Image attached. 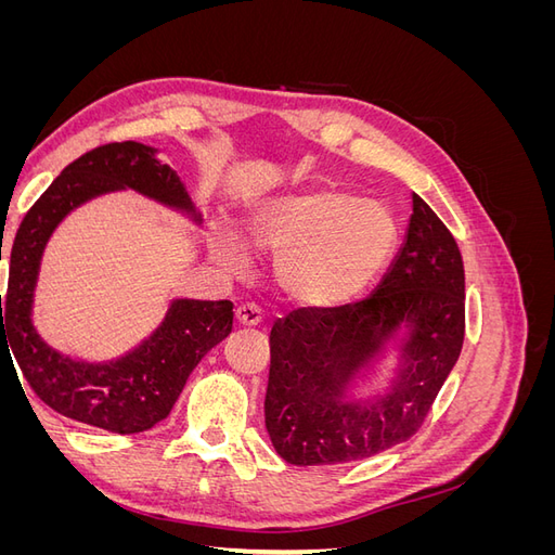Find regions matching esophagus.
I'll use <instances>...</instances> for the list:
<instances>
[{"label": "esophagus", "instance_id": "esophagus-1", "mask_svg": "<svg viewBox=\"0 0 555 555\" xmlns=\"http://www.w3.org/2000/svg\"><path fill=\"white\" fill-rule=\"evenodd\" d=\"M236 319H238V324H243V326H259L263 322V312L255 304H243L236 310Z\"/></svg>", "mask_w": 555, "mask_h": 555}]
</instances>
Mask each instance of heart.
<instances>
[{
  "mask_svg": "<svg viewBox=\"0 0 555 555\" xmlns=\"http://www.w3.org/2000/svg\"><path fill=\"white\" fill-rule=\"evenodd\" d=\"M249 241L275 255L284 298L310 310H338L367 292L389 263L398 222L379 201L335 188L280 194L257 208ZM215 255L233 271L249 261L231 229L215 233Z\"/></svg>",
  "mask_w": 555,
  "mask_h": 555,
  "instance_id": "obj_1",
  "label": "heart"
}]
</instances>
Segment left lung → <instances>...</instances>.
<instances>
[{"mask_svg": "<svg viewBox=\"0 0 555 555\" xmlns=\"http://www.w3.org/2000/svg\"><path fill=\"white\" fill-rule=\"evenodd\" d=\"M465 335L461 249L412 192L405 241L375 292L338 310L300 308L271 331L266 430L292 465L371 459L422 428ZM397 359L387 386L358 384Z\"/></svg>", "mask_w": 555, "mask_h": 555, "instance_id": "1", "label": "left lung"}]
</instances>
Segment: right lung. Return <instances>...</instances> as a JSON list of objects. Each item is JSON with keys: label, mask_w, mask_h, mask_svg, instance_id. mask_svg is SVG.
<instances>
[{"label": "right lung", "mask_w": 555, "mask_h": 555, "mask_svg": "<svg viewBox=\"0 0 555 555\" xmlns=\"http://www.w3.org/2000/svg\"><path fill=\"white\" fill-rule=\"evenodd\" d=\"M122 190L153 198L196 227L204 222L180 176L159 162L155 147L125 141L90 150L53 180L15 233L4 304L0 294V345L9 338V357L14 354L48 408L88 426L129 435L169 416L198 361L231 333L233 306L231 300L173 298L145 340L122 357L96 363L66 357L41 338L31 312L50 236L82 204Z\"/></svg>", "instance_id": "obj_1"}]
</instances>
